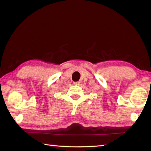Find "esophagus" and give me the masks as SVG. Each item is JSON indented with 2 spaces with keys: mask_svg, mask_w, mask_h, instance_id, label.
<instances>
[{
  "mask_svg": "<svg viewBox=\"0 0 151 151\" xmlns=\"http://www.w3.org/2000/svg\"><path fill=\"white\" fill-rule=\"evenodd\" d=\"M73 84L74 85H79L80 82H73Z\"/></svg>",
  "mask_w": 151,
  "mask_h": 151,
  "instance_id": "1",
  "label": "esophagus"
}]
</instances>
